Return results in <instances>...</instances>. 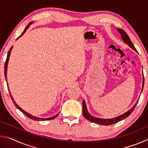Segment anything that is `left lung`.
Here are the masks:
<instances>
[{
  "instance_id": "obj_1",
  "label": "left lung",
  "mask_w": 148,
  "mask_h": 148,
  "mask_svg": "<svg viewBox=\"0 0 148 148\" xmlns=\"http://www.w3.org/2000/svg\"><path fill=\"white\" fill-rule=\"evenodd\" d=\"M117 31H118L119 33L121 34V38L123 39V40L124 41L125 43L128 45V46L130 47H131L132 49H134L135 51L138 52L137 50L136 49V48L134 47L133 44L132 43L131 39H130V38L129 37L128 35H127L126 32H125L123 31V30L121 29H117ZM144 83V74H143V82H142V90H143ZM138 101H139V100H138L136 103H135V104L131 108V109L128 110V111H127V112H125V114L121 115V116H117L116 117H114V118H112V119H101V118H98V117L92 116L89 113L88 111H87V109L86 104V102H85V101L84 100L83 103H82V105H83V115H84V116L85 117V118L87 119V120H88V121L92 122V123H97L98 125H110L115 124L117 122L121 121V120H123V119L127 118V117H128L129 115L132 113V112H133V110H134L135 107H136Z\"/></svg>"
}]
</instances>
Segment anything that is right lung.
<instances>
[{"instance_id": "add662e5", "label": "right lung", "mask_w": 148, "mask_h": 148, "mask_svg": "<svg viewBox=\"0 0 148 148\" xmlns=\"http://www.w3.org/2000/svg\"><path fill=\"white\" fill-rule=\"evenodd\" d=\"M32 23V22H31V23H29L28 25H27V26L25 27V30L23 31V32H22V34H21V35H20V36L18 37V38H17V40L18 39V38H19V37H21V36H23V34L25 33V32H26L27 29L29 28V26L31 25ZM12 49V47H11V48L10 49L9 51L8 52V55H7V58H6V61H5V64H4V76H5V78H6V81H7V76H6V74H7V68H8V60H9L10 56V53H11ZM9 92H10V90H9ZM10 97H11V99H12V101H13L14 105H15V106H16V107L17 108V109H19V110H20V111H21V112H22V113H23V114L25 115V116H26L27 117H28L29 118L31 119H33V120H34V121H46V120H51V119H55V118H56V117L57 116H58V114H57V115H56V116H55L51 117H49V118H40V117H35V116H32L31 114H29V113H27V112H25V110H23V109L21 108H20V107L18 106V105H17V104H16V102H15L14 99H13V97H12V95H11V93H10Z\"/></svg>"}]
</instances>
